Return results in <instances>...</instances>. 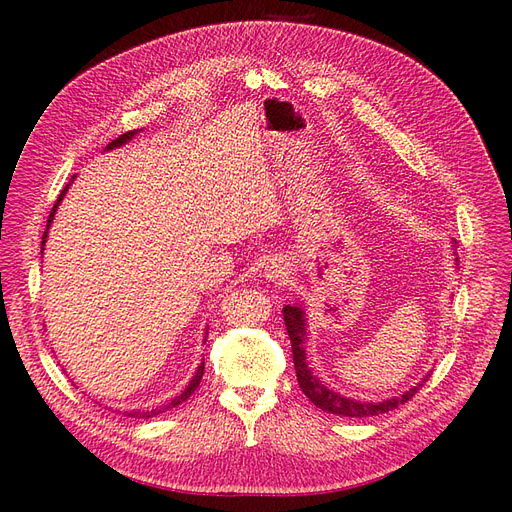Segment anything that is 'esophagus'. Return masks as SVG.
Returning a JSON list of instances; mask_svg holds the SVG:
<instances>
[{
	"label": "esophagus",
	"instance_id": "esophagus-1",
	"mask_svg": "<svg viewBox=\"0 0 512 512\" xmlns=\"http://www.w3.org/2000/svg\"><path fill=\"white\" fill-rule=\"evenodd\" d=\"M288 263L284 259H272L270 263L265 265V280L270 282H276V284H282L288 280Z\"/></svg>",
	"mask_w": 512,
	"mask_h": 512
}]
</instances>
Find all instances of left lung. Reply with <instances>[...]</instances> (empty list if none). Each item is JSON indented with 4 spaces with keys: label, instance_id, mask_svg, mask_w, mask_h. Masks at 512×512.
Returning <instances> with one entry per match:
<instances>
[{
    "label": "left lung",
    "instance_id": "left-lung-1",
    "mask_svg": "<svg viewBox=\"0 0 512 512\" xmlns=\"http://www.w3.org/2000/svg\"><path fill=\"white\" fill-rule=\"evenodd\" d=\"M452 247L456 249V242L452 240ZM454 265L459 267V257H456L454 251ZM284 315V324H286V332L292 344V359H294V369H297V380L301 390L305 392V396L313 402V405L326 413H334V415H342V417H373V415H382L388 411L398 409L400 405H405L407 400H411L417 390L427 382V378L432 373H425V378L421 382H417L413 388H409L407 392H402L398 396L386 398L382 402H367V400H357V398H348L342 396L338 392H334L332 388H328L319 378H315L309 363H307V351H305V342H307V317L303 307L299 305H286L282 309Z\"/></svg>",
    "mask_w": 512,
    "mask_h": 512
}]
</instances>
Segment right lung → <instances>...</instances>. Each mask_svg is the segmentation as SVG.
Wrapping results in <instances>:
<instances>
[{
  "label": "right lung",
  "mask_w": 512,
  "mask_h": 512,
  "mask_svg": "<svg viewBox=\"0 0 512 512\" xmlns=\"http://www.w3.org/2000/svg\"><path fill=\"white\" fill-rule=\"evenodd\" d=\"M143 128H137V130H130V132H126V134H120L118 139H114L110 145L105 147V151H112V149H118V147H122V145H126L128 141H132L134 137H137V132H141ZM74 178L76 176H72V180L66 184V188L64 191L60 193V197H58V201H56V205H53V209H51V213H49V218H47V230L43 232V240H41V255H43V251H45V242H47V232H49V226L53 224V218H56V211H58V207H60V203H62V199L66 197V193H68V188H70V184L74 182ZM207 338V336H205ZM203 369H205V361H201L199 363V367H197V371H195V375H193V380L188 382V386L178 394V396H174L168 405H164V407H159V409H151V411H126L124 415H128V417H139V419H147V417H155V415H159V413H166V411H170V409H174V407H178L180 402H184L188 396H191L197 388H199V384H201V378H203Z\"/></svg>",
  "instance_id": "add662e5"
}]
</instances>
